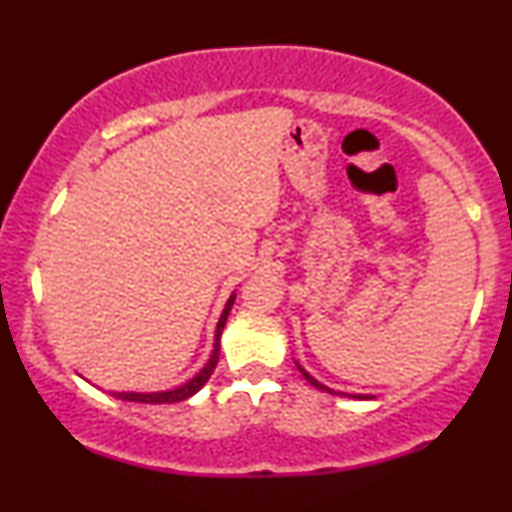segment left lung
I'll return each instance as SVG.
<instances>
[{
	"label": "left lung",
	"mask_w": 512,
	"mask_h": 512,
	"mask_svg": "<svg viewBox=\"0 0 512 512\" xmlns=\"http://www.w3.org/2000/svg\"><path fill=\"white\" fill-rule=\"evenodd\" d=\"M296 366H298V363H296ZM298 370H301V373H303V378H305V380H308V383H310V385H313V387H317V390H325V392H330V395H337V392H334V390H330V387H327V385H322V383H320V380H315V378H313V375H310V373H308V370H305V368H301V366H298ZM356 397H358V399H363V395H356Z\"/></svg>",
	"instance_id": "left-lung-1"
}]
</instances>
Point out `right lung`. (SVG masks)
<instances>
[{
	"label": "right lung",
	"mask_w": 512,
	"mask_h": 512,
	"mask_svg": "<svg viewBox=\"0 0 512 512\" xmlns=\"http://www.w3.org/2000/svg\"><path fill=\"white\" fill-rule=\"evenodd\" d=\"M236 301V296L228 298L226 308H223V313L219 317V325H216V334H214V351H211V358L207 361V366H204L199 373L195 375L192 380H187L185 385L180 387H173V390H166V392H113L117 399H125V402H142V404H173V402H182V399L192 397L195 392L202 390L204 385H207V380L211 378V373H214L216 363H219V349H221V332H223V325H226V317L231 313V305Z\"/></svg>",
	"instance_id": "right-lung-1"
}]
</instances>
